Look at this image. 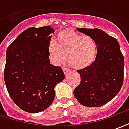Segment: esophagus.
Returning a JSON list of instances; mask_svg holds the SVG:
<instances>
[{"label": "esophagus", "mask_w": 129, "mask_h": 129, "mask_svg": "<svg viewBox=\"0 0 129 129\" xmlns=\"http://www.w3.org/2000/svg\"><path fill=\"white\" fill-rule=\"evenodd\" d=\"M63 71L65 75H67L68 72H69V70L68 68H63Z\"/></svg>", "instance_id": "34e87169"}]
</instances>
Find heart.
<instances>
[{"mask_svg":"<svg viewBox=\"0 0 129 129\" xmlns=\"http://www.w3.org/2000/svg\"><path fill=\"white\" fill-rule=\"evenodd\" d=\"M97 46L95 39L70 29L61 30L56 34L55 41L48 46V56L54 64L63 63L66 60L71 67L81 70L95 61Z\"/></svg>","mask_w":129,"mask_h":129,"instance_id":"obj_1","label":"heart"}]
</instances>
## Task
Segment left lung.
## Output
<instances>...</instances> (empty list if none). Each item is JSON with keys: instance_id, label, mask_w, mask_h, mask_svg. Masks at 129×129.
Segmentation results:
<instances>
[{"instance_id": "obj_1", "label": "left lung", "mask_w": 129, "mask_h": 129, "mask_svg": "<svg viewBox=\"0 0 129 129\" xmlns=\"http://www.w3.org/2000/svg\"><path fill=\"white\" fill-rule=\"evenodd\" d=\"M77 29L95 39L97 53L92 64L77 70L81 82L74 90V95L85 106H102L113 100L122 88L124 56L116 39L104 31L97 28Z\"/></svg>"}]
</instances>
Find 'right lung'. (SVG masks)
<instances>
[{
  "mask_svg": "<svg viewBox=\"0 0 129 129\" xmlns=\"http://www.w3.org/2000/svg\"><path fill=\"white\" fill-rule=\"evenodd\" d=\"M50 26L25 29L7 48L4 79L9 95L23 111L39 113L55 96L54 87L63 80L61 68L50 64Z\"/></svg>",
  "mask_w": 129,
  "mask_h": 129,
  "instance_id": "right-lung-1",
  "label": "right lung"
}]
</instances>
